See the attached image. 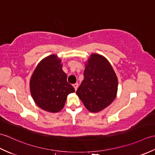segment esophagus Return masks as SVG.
<instances>
[{"instance_id": "34e87169", "label": "esophagus", "mask_w": 155, "mask_h": 155, "mask_svg": "<svg viewBox=\"0 0 155 155\" xmlns=\"http://www.w3.org/2000/svg\"><path fill=\"white\" fill-rule=\"evenodd\" d=\"M73 87H74V88L75 91H77V88H78V83L73 84Z\"/></svg>"}]
</instances>
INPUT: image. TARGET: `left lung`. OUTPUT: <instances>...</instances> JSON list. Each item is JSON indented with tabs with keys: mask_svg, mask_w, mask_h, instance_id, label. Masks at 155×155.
<instances>
[{
	"mask_svg": "<svg viewBox=\"0 0 155 155\" xmlns=\"http://www.w3.org/2000/svg\"><path fill=\"white\" fill-rule=\"evenodd\" d=\"M117 89V77L109 62L100 54H91L77 91L85 107L92 113L103 110L114 100Z\"/></svg>",
	"mask_w": 155,
	"mask_h": 155,
	"instance_id": "left-lung-1",
	"label": "left lung"
}]
</instances>
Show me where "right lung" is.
Here are the masks:
<instances>
[{
    "label": "right lung",
    "mask_w": 155,
    "mask_h": 155,
    "mask_svg": "<svg viewBox=\"0 0 155 155\" xmlns=\"http://www.w3.org/2000/svg\"><path fill=\"white\" fill-rule=\"evenodd\" d=\"M61 63L56 55L48 56L38 64L31 78V93L35 103L51 113L62 110L68 95L75 91Z\"/></svg>",
    "instance_id": "right-lung-1"
}]
</instances>
